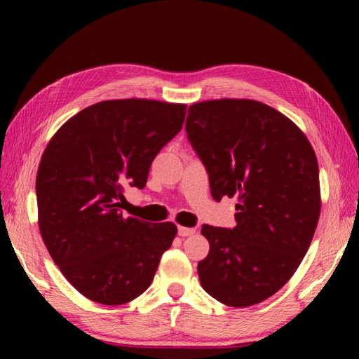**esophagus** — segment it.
I'll return each instance as SVG.
<instances>
[{"label":"esophagus","mask_w":359,"mask_h":359,"mask_svg":"<svg viewBox=\"0 0 359 359\" xmlns=\"http://www.w3.org/2000/svg\"><path fill=\"white\" fill-rule=\"evenodd\" d=\"M177 233H179V236H182V238H185V236H191V234H194V233H196V230H194V228L179 226V230H177Z\"/></svg>","instance_id":"1"}]
</instances>
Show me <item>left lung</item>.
Returning <instances> with one entry per match:
<instances>
[{"label": "left lung", "mask_w": 359, "mask_h": 359, "mask_svg": "<svg viewBox=\"0 0 359 359\" xmlns=\"http://www.w3.org/2000/svg\"><path fill=\"white\" fill-rule=\"evenodd\" d=\"M185 128L215 201L238 197L236 226L202 225L210 253L197 265L201 284L225 306H255L287 284L313 239L315 151L292 120L255 100L194 103Z\"/></svg>", "instance_id": "8db88e82"}]
</instances>
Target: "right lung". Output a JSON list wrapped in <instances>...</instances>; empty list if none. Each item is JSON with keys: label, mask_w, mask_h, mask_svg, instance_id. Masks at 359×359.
Wrapping results in <instances>:
<instances>
[{"label": "right lung", "mask_w": 359, "mask_h": 359, "mask_svg": "<svg viewBox=\"0 0 359 359\" xmlns=\"http://www.w3.org/2000/svg\"><path fill=\"white\" fill-rule=\"evenodd\" d=\"M187 106L108 100L75 114L52 137L36 172L38 225L65 278L104 306L147 290L177 228L123 217L125 188L143 189L152 160L180 133Z\"/></svg>", "instance_id": "obj_1"}]
</instances>
